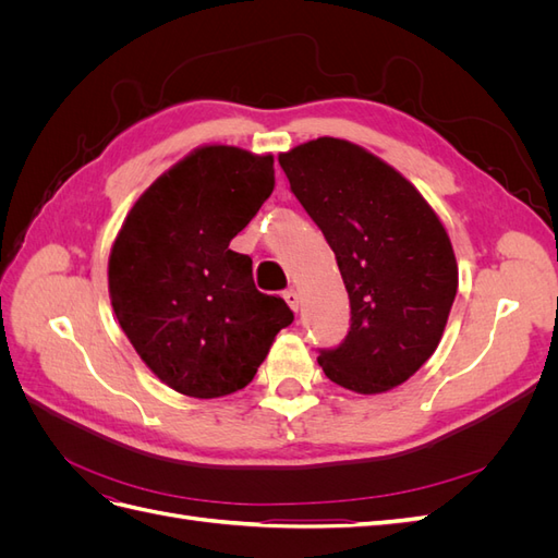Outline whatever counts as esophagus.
Segmentation results:
<instances>
[{
    "label": "esophagus",
    "instance_id": "esophagus-1",
    "mask_svg": "<svg viewBox=\"0 0 558 558\" xmlns=\"http://www.w3.org/2000/svg\"><path fill=\"white\" fill-rule=\"evenodd\" d=\"M283 300H286V305H289L293 312H298V307H300V298H298V293L293 291V289H289L283 293Z\"/></svg>",
    "mask_w": 558,
    "mask_h": 558
}]
</instances>
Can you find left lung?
I'll list each match as a JSON object with an SVG mask.
<instances>
[{
  "label": "left lung",
  "instance_id": "left-lung-1",
  "mask_svg": "<svg viewBox=\"0 0 558 558\" xmlns=\"http://www.w3.org/2000/svg\"><path fill=\"white\" fill-rule=\"evenodd\" d=\"M279 165L335 251L349 293L351 328L318 365L363 396L400 386L440 344L459 289L442 221L398 170L347 140L300 144Z\"/></svg>",
  "mask_w": 558,
  "mask_h": 558
}]
</instances>
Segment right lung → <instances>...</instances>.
<instances>
[{
	"instance_id": "1",
	"label": "right lung",
	"mask_w": 558,
	"mask_h": 558,
	"mask_svg": "<svg viewBox=\"0 0 558 558\" xmlns=\"http://www.w3.org/2000/svg\"><path fill=\"white\" fill-rule=\"evenodd\" d=\"M275 191V158L209 144L160 174L125 216L109 256L113 314L162 384L221 398L258 373L293 312L253 283L230 248Z\"/></svg>"
}]
</instances>
